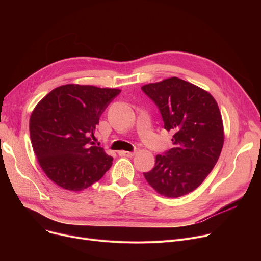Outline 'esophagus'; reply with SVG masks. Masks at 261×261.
I'll return each mask as SVG.
<instances>
[{
    "instance_id": "34e87169",
    "label": "esophagus",
    "mask_w": 261,
    "mask_h": 261,
    "mask_svg": "<svg viewBox=\"0 0 261 261\" xmlns=\"http://www.w3.org/2000/svg\"><path fill=\"white\" fill-rule=\"evenodd\" d=\"M118 154L120 156H128V158H132L134 155V152H129V151H123V150H121V151L118 152Z\"/></svg>"
}]
</instances>
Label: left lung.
Segmentation results:
<instances>
[{"label":"left lung","instance_id":"8db88e82","mask_svg":"<svg viewBox=\"0 0 261 261\" xmlns=\"http://www.w3.org/2000/svg\"><path fill=\"white\" fill-rule=\"evenodd\" d=\"M142 91L159 108L164 129L173 133V146L156 155L145 179L165 197L187 195L220 156L224 142L220 110L210 93L176 77L146 85Z\"/></svg>","mask_w":261,"mask_h":261}]
</instances>
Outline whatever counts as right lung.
<instances>
[{
  "mask_svg": "<svg viewBox=\"0 0 261 261\" xmlns=\"http://www.w3.org/2000/svg\"><path fill=\"white\" fill-rule=\"evenodd\" d=\"M117 89L65 85L54 89L32 113L30 133L41 168L54 183L73 191L99 181L113 158L91 142Z\"/></svg>",
  "mask_w": 261,
  "mask_h": 261,
  "instance_id": "obj_1",
  "label": "right lung"
}]
</instances>
